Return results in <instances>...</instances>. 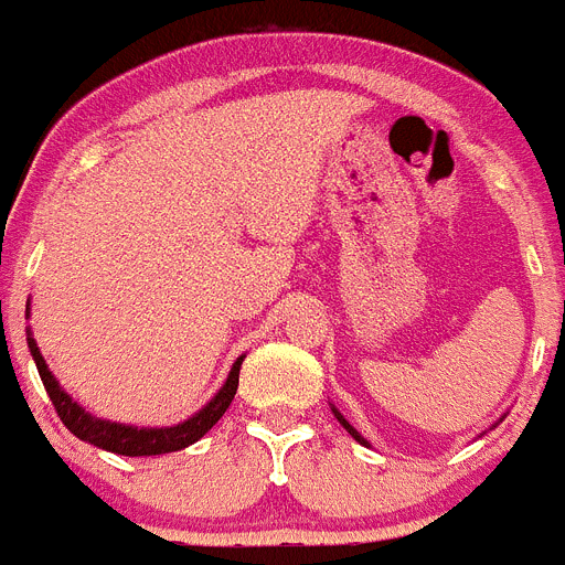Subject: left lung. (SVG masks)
Instances as JSON below:
<instances>
[{
	"mask_svg": "<svg viewBox=\"0 0 565 565\" xmlns=\"http://www.w3.org/2000/svg\"><path fill=\"white\" fill-rule=\"evenodd\" d=\"M332 414H334V419H338V422H340V425H343V428H345V430H349V434H352V439H354V441H360V445H365V447H369V441H365V439H363V436H360V434H358V430H354V428H352V425H349V422H345V416H343V414H340V411H338V408H334V405H332ZM501 419H504V416H501ZM492 428H495V425H492Z\"/></svg>",
	"mask_w": 565,
	"mask_h": 565,
	"instance_id": "left-lung-1",
	"label": "left lung"
}]
</instances>
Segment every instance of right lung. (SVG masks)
I'll use <instances>...</instances> for the list:
<instances>
[{
    "label": "right lung",
    "instance_id": "1",
    "mask_svg": "<svg viewBox=\"0 0 565 565\" xmlns=\"http://www.w3.org/2000/svg\"><path fill=\"white\" fill-rule=\"evenodd\" d=\"M30 315V303H28ZM28 349L35 360V369H39V377H42L44 388H47L50 399L55 405V414L61 416V422L67 425V430H73L81 441H89V445L100 447V450H109V454L118 456H160V454H174L182 447L200 441L207 430L222 419V414L227 411V405L233 403V394L238 388V369H242V358H236L231 374H227L225 385H222L216 394L211 396V403L202 405L194 416H188L180 425H169V428H137V425H124V422H109L93 416L86 408H81L67 391L61 388L58 380L53 377V371L47 369V360L39 352V343L33 340V332L28 329Z\"/></svg>",
    "mask_w": 565,
    "mask_h": 565
}]
</instances>
